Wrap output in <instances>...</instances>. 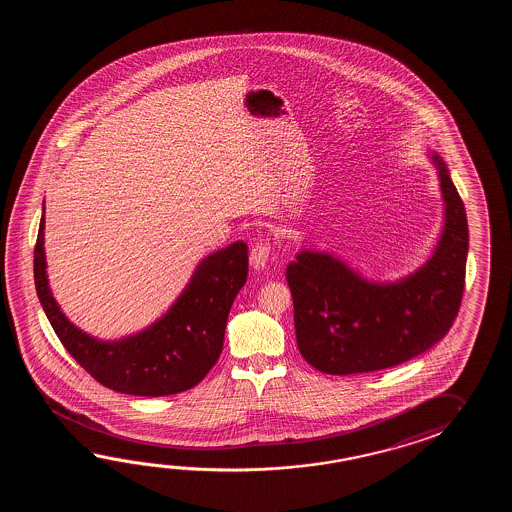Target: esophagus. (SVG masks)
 Masks as SVG:
<instances>
[{"mask_svg": "<svg viewBox=\"0 0 512 512\" xmlns=\"http://www.w3.org/2000/svg\"><path fill=\"white\" fill-rule=\"evenodd\" d=\"M271 254V243L267 240H260L251 251V265L254 269H263Z\"/></svg>", "mask_w": 512, "mask_h": 512, "instance_id": "obj_1", "label": "esophagus"}]
</instances>
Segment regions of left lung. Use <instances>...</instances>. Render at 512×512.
<instances>
[{
    "mask_svg": "<svg viewBox=\"0 0 512 512\" xmlns=\"http://www.w3.org/2000/svg\"><path fill=\"white\" fill-rule=\"evenodd\" d=\"M432 159L445 199V229L419 271L399 282L373 283L331 254L311 251L287 265L296 342L316 370H386L425 353L454 324L465 291L467 212L443 159L437 153Z\"/></svg>",
    "mask_w": 512,
    "mask_h": 512,
    "instance_id": "obj_1",
    "label": "left lung"
}]
</instances>
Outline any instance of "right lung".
<instances>
[{
  "instance_id": "right-lung-1",
  "label": "right lung",
  "mask_w": 512,
  "mask_h": 512,
  "mask_svg": "<svg viewBox=\"0 0 512 512\" xmlns=\"http://www.w3.org/2000/svg\"><path fill=\"white\" fill-rule=\"evenodd\" d=\"M42 216L34 245V285L69 355L113 392L163 397L194 388L218 362L230 307L249 272V247L236 241L199 263L185 293L139 335L100 342L73 326L56 305L45 274Z\"/></svg>"
}]
</instances>
